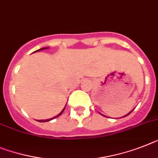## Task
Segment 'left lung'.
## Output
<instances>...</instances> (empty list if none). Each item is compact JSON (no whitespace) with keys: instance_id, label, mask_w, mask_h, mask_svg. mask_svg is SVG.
<instances>
[{"instance_id":"8db88e82","label":"left lung","mask_w":158,"mask_h":158,"mask_svg":"<svg viewBox=\"0 0 158 158\" xmlns=\"http://www.w3.org/2000/svg\"><path fill=\"white\" fill-rule=\"evenodd\" d=\"M132 111H133V110H132ZM132 111H131V112H129V113H128V114H127L126 116H128V115H129V114H130V113H131V112H132Z\"/></svg>"}]
</instances>
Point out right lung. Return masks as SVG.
<instances>
[{"label":"right lung","mask_w":158,"mask_h":158,"mask_svg":"<svg viewBox=\"0 0 158 158\" xmlns=\"http://www.w3.org/2000/svg\"><path fill=\"white\" fill-rule=\"evenodd\" d=\"M44 49H46V47H45V48H42V49H40V50H36V51H38V50H44ZM36 51H34V52H36ZM64 109H65V108H63V111H62V112H61L60 113H59V115H58V116H54V117L51 118V119H49V120H39V122H46V121H50V120H53V119H54V118L58 117V116H60V115H61V114L63 113V111H64Z\"/></svg>","instance_id":"right-lung-1"}]
</instances>
